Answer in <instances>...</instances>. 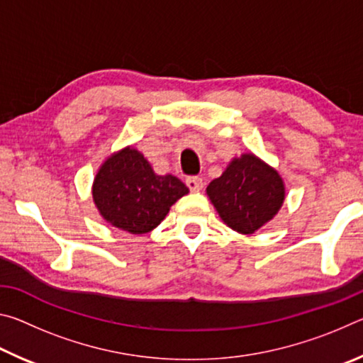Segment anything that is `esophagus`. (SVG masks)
<instances>
[{
  "label": "esophagus",
  "instance_id": "1",
  "mask_svg": "<svg viewBox=\"0 0 363 363\" xmlns=\"http://www.w3.org/2000/svg\"><path fill=\"white\" fill-rule=\"evenodd\" d=\"M186 184H187V187L190 189V192H200V190L203 189V179H201V177H199V176L187 177Z\"/></svg>",
  "mask_w": 363,
  "mask_h": 363
}]
</instances>
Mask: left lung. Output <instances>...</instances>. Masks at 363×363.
<instances>
[{"instance_id": "left-lung-1", "label": "left lung", "mask_w": 363, "mask_h": 363, "mask_svg": "<svg viewBox=\"0 0 363 363\" xmlns=\"http://www.w3.org/2000/svg\"><path fill=\"white\" fill-rule=\"evenodd\" d=\"M206 192L220 219L240 233H253L269 223L285 200L284 181L277 171L253 153L233 158Z\"/></svg>"}]
</instances>
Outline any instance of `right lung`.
Wrapping results in <instances>:
<instances>
[{"mask_svg": "<svg viewBox=\"0 0 363 363\" xmlns=\"http://www.w3.org/2000/svg\"><path fill=\"white\" fill-rule=\"evenodd\" d=\"M189 192L176 176H158L136 149H123L102 164L93 199L104 219L130 233H147Z\"/></svg>", "mask_w": 363, "mask_h": 363, "instance_id": "right-lung-1", "label": "right lung"}]
</instances>
